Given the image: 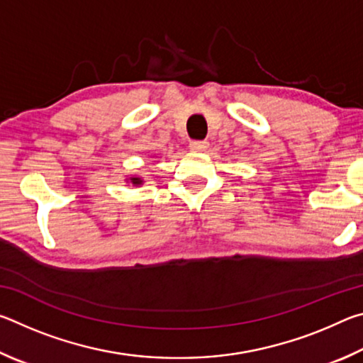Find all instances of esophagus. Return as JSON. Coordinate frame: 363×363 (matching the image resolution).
<instances>
[{
	"label": "esophagus",
	"mask_w": 363,
	"mask_h": 363,
	"mask_svg": "<svg viewBox=\"0 0 363 363\" xmlns=\"http://www.w3.org/2000/svg\"><path fill=\"white\" fill-rule=\"evenodd\" d=\"M189 147H190V150H194V152H205L208 149V143L206 140H192Z\"/></svg>",
	"instance_id": "obj_1"
}]
</instances>
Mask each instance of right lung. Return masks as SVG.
I'll return each mask as SVG.
<instances>
[{"mask_svg":"<svg viewBox=\"0 0 363 363\" xmlns=\"http://www.w3.org/2000/svg\"><path fill=\"white\" fill-rule=\"evenodd\" d=\"M131 182H133V184H136V186H138V184H140L143 181H140V177H133Z\"/></svg>","mask_w":363,"mask_h":363,"instance_id":"right-lung-1","label":"right lung"}]
</instances>
